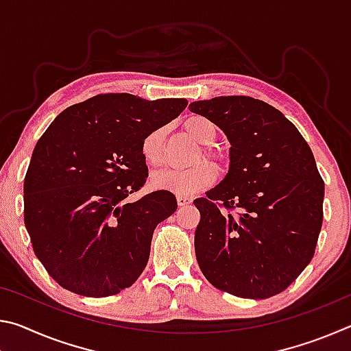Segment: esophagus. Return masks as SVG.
I'll list each match as a JSON object with an SVG mask.
<instances>
[{"label": "esophagus", "mask_w": 351, "mask_h": 351, "mask_svg": "<svg viewBox=\"0 0 351 351\" xmlns=\"http://www.w3.org/2000/svg\"><path fill=\"white\" fill-rule=\"evenodd\" d=\"M176 201H178V206H187V204H190L192 203V199L190 198H187V197H182V195H178L176 197Z\"/></svg>", "instance_id": "obj_1"}]
</instances>
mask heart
I'll return each instance as SVG.
<instances>
[{
  "label": "heart",
  "instance_id": "obj_1",
  "mask_svg": "<svg viewBox=\"0 0 351 351\" xmlns=\"http://www.w3.org/2000/svg\"><path fill=\"white\" fill-rule=\"evenodd\" d=\"M184 130L186 133L197 141L199 145L209 147L217 139V128L213 123L203 116H190L184 121ZM164 138H165V128L158 127L152 130L150 133L144 136L141 142V154L144 161L152 165V167H158L162 162V150H164ZM203 156L207 159H212L215 164H221L223 158L221 154L206 148L203 152ZM201 161V154H198L195 162ZM217 180V170L209 162H199L193 167L186 170H171L165 169L161 171H156L152 176L150 184L153 189L156 190H167V192L176 193V195H193L210 187Z\"/></svg>",
  "mask_w": 351,
  "mask_h": 351
}]
</instances>
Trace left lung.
I'll return each instance as SVG.
<instances>
[{
	"label": "left lung",
	"mask_w": 351,
	"mask_h": 351,
	"mask_svg": "<svg viewBox=\"0 0 351 351\" xmlns=\"http://www.w3.org/2000/svg\"><path fill=\"white\" fill-rule=\"evenodd\" d=\"M189 110L230 142L224 180L193 201L201 271L215 288L245 299L282 293L311 261L322 228L325 187L310 145L263 100L219 96ZM218 204L237 213H221Z\"/></svg>",
	"instance_id": "8db88e82"
}]
</instances>
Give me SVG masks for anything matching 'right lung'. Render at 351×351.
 <instances>
[{
    "label": "right lung",
    "mask_w": 351,
    "mask_h": 351,
    "mask_svg": "<svg viewBox=\"0 0 351 351\" xmlns=\"http://www.w3.org/2000/svg\"><path fill=\"white\" fill-rule=\"evenodd\" d=\"M186 106V99L99 94L62 111L38 139L25 178V224L60 287L106 297L138 280L154 228L178 207L167 190L125 201L148 176L141 142Z\"/></svg>",
    "instance_id": "add662e5"
}]
</instances>
